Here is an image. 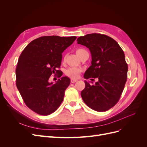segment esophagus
I'll return each instance as SVG.
<instances>
[{
  "label": "esophagus",
  "mask_w": 147,
  "mask_h": 147,
  "mask_svg": "<svg viewBox=\"0 0 147 147\" xmlns=\"http://www.w3.org/2000/svg\"><path fill=\"white\" fill-rule=\"evenodd\" d=\"M77 80H75V79H71L70 80V82L71 83H75V82H76Z\"/></svg>",
  "instance_id": "34e87169"
}]
</instances>
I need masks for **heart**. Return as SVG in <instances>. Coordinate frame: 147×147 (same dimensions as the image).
<instances>
[{
	"label": "heart",
	"instance_id": "obj_1",
	"mask_svg": "<svg viewBox=\"0 0 147 147\" xmlns=\"http://www.w3.org/2000/svg\"><path fill=\"white\" fill-rule=\"evenodd\" d=\"M86 51L84 50V49L82 48H77L76 50V53L79 57H80V56L83 54V53ZM81 72H82L81 69H80L78 68L71 67V68H69L68 70H67V71L65 72V74L67 76H68L69 77L72 79H75V78H78L79 77L80 74Z\"/></svg>",
	"mask_w": 147,
	"mask_h": 147
}]
</instances>
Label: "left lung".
I'll return each mask as SVG.
<instances>
[{
  "instance_id": "left-lung-1",
  "label": "left lung",
  "mask_w": 147,
  "mask_h": 147,
  "mask_svg": "<svg viewBox=\"0 0 147 147\" xmlns=\"http://www.w3.org/2000/svg\"><path fill=\"white\" fill-rule=\"evenodd\" d=\"M77 42L91 53V65L84 78H98L95 84L84 82L82 99L91 109L105 112L116 105L125 86L128 68L124 53L114 39L104 34H87Z\"/></svg>"
}]
</instances>
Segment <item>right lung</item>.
Segmentation results:
<instances>
[{"label":"right lung","instance_id":"1","mask_svg":"<svg viewBox=\"0 0 147 147\" xmlns=\"http://www.w3.org/2000/svg\"><path fill=\"white\" fill-rule=\"evenodd\" d=\"M76 37L43 36L34 40L19 57L16 84L25 104L34 112L48 115L59 108L70 80L67 77L55 83L49 82L52 74L61 77L62 53Z\"/></svg>","mask_w":147,"mask_h":147}]
</instances>
